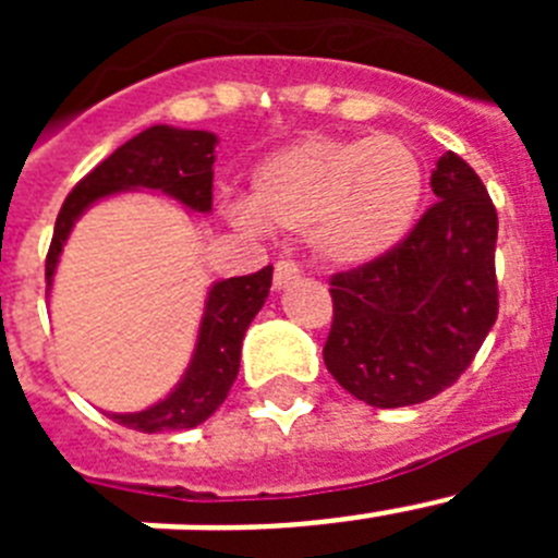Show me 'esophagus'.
Wrapping results in <instances>:
<instances>
[{
	"label": "esophagus",
	"instance_id": "obj_1",
	"mask_svg": "<svg viewBox=\"0 0 558 558\" xmlns=\"http://www.w3.org/2000/svg\"><path fill=\"white\" fill-rule=\"evenodd\" d=\"M302 276V268H299V263L295 259H279L274 268V288H288L290 282H295Z\"/></svg>",
	"mask_w": 558,
	"mask_h": 558
}]
</instances>
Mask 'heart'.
<instances>
[{"label": "heart", "instance_id": "heart-1", "mask_svg": "<svg viewBox=\"0 0 558 558\" xmlns=\"http://www.w3.org/2000/svg\"><path fill=\"white\" fill-rule=\"evenodd\" d=\"M425 198V167L399 136H307L256 167L243 218L307 231L338 265H363L405 240Z\"/></svg>", "mask_w": 558, "mask_h": 558}]
</instances>
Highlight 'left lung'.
Wrapping results in <instances>:
<instances>
[{
	"label": "left lung",
	"mask_w": 558,
	"mask_h": 558,
	"mask_svg": "<svg viewBox=\"0 0 558 558\" xmlns=\"http://www.w3.org/2000/svg\"><path fill=\"white\" fill-rule=\"evenodd\" d=\"M436 204L388 254L329 276V374L374 408L418 405L475 360L497 322V209L481 175L447 150Z\"/></svg>",
	"instance_id": "1"
}]
</instances>
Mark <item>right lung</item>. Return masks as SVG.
Wrapping results in <instances>:
<instances>
[{"mask_svg":"<svg viewBox=\"0 0 558 558\" xmlns=\"http://www.w3.org/2000/svg\"><path fill=\"white\" fill-rule=\"evenodd\" d=\"M215 142L218 140L206 131L153 125L117 147L106 161L83 175L58 211L52 243L47 251V284H52L58 254L72 231V223L97 198L133 186H147V190H161L190 209L209 211ZM270 279L274 268L265 265L256 274L231 276L226 282L215 284L209 290V302L201 322L198 347L179 388L161 399L159 405L142 413H125V416L113 413V422L140 433L186 430V427H198L218 411L240 372L243 335L268 299Z\"/></svg>","mask_w":558,"mask_h":558,"instance_id":"1","label":"right lung"}]
</instances>
